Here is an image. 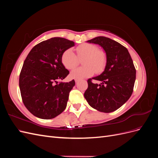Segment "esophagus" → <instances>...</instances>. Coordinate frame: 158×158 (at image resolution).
<instances>
[{
    "label": "esophagus",
    "mask_w": 158,
    "mask_h": 158,
    "mask_svg": "<svg viewBox=\"0 0 158 158\" xmlns=\"http://www.w3.org/2000/svg\"><path fill=\"white\" fill-rule=\"evenodd\" d=\"M79 79H77V78H76L75 79V82H76V83H77V82H79Z\"/></svg>",
    "instance_id": "1"
}]
</instances>
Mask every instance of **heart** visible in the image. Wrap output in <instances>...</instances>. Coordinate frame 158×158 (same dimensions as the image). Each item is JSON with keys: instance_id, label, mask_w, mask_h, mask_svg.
<instances>
[{"instance_id": "heart-1", "label": "heart", "mask_w": 158, "mask_h": 158, "mask_svg": "<svg viewBox=\"0 0 158 158\" xmlns=\"http://www.w3.org/2000/svg\"><path fill=\"white\" fill-rule=\"evenodd\" d=\"M76 55L72 49H66L61 56V62L68 70L74 69L83 59L84 66L76 68L71 72L72 78L81 79L89 77L94 73L99 74L104 70L107 64V55L103 51L92 44H83L76 48Z\"/></svg>"}]
</instances>
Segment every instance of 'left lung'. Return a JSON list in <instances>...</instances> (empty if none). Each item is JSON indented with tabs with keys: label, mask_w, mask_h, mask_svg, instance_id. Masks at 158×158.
<instances>
[{
	"label": "left lung",
	"mask_w": 158,
	"mask_h": 158,
	"mask_svg": "<svg viewBox=\"0 0 158 158\" xmlns=\"http://www.w3.org/2000/svg\"><path fill=\"white\" fill-rule=\"evenodd\" d=\"M101 45L106 52L107 64L102 74L88 80L84 97L98 111L111 113L130 98L136 80V69L127 49L108 37L99 36L88 41ZM101 81L100 85L92 80Z\"/></svg>",
	"instance_id": "8db88e82"
}]
</instances>
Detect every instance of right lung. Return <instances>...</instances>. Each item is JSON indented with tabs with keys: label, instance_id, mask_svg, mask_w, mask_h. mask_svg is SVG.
Wrapping results in <instances>:
<instances>
[{
	"label": "right lung",
	"instance_id": "obj_1",
	"mask_svg": "<svg viewBox=\"0 0 158 158\" xmlns=\"http://www.w3.org/2000/svg\"><path fill=\"white\" fill-rule=\"evenodd\" d=\"M73 46V41L52 37L33 47L23 62L19 86L23 104L34 116L51 119L65 109L75 81L58 83V80L69 74L61 56Z\"/></svg>",
	"mask_w": 158,
	"mask_h": 158
}]
</instances>
